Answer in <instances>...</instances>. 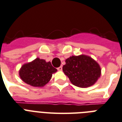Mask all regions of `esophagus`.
<instances>
[{
    "label": "esophagus",
    "instance_id": "obj_1",
    "mask_svg": "<svg viewBox=\"0 0 122 122\" xmlns=\"http://www.w3.org/2000/svg\"><path fill=\"white\" fill-rule=\"evenodd\" d=\"M57 69H58V71H62V70H63V67H62V66H59V68H57Z\"/></svg>",
    "mask_w": 122,
    "mask_h": 122
}]
</instances>
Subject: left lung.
<instances>
[{"label":"left lung","instance_id":"left-lung-1","mask_svg":"<svg viewBox=\"0 0 122 122\" xmlns=\"http://www.w3.org/2000/svg\"><path fill=\"white\" fill-rule=\"evenodd\" d=\"M65 62L63 71L75 86L80 88L91 86L100 77V66L90 56L85 54L72 56Z\"/></svg>","mask_w":122,"mask_h":122}]
</instances>
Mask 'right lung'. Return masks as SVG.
Listing matches in <instances>:
<instances>
[{"mask_svg":"<svg viewBox=\"0 0 122 122\" xmlns=\"http://www.w3.org/2000/svg\"><path fill=\"white\" fill-rule=\"evenodd\" d=\"M57 71L51 62L36 58L29 63L24 64L20 68L19 75L25 83L34 87L44 86L51 79L53 73Z\"/></svg>","mask_w":122,"mask_h":122,"instance_id":"1","label":"right lung"}]
</instances>
